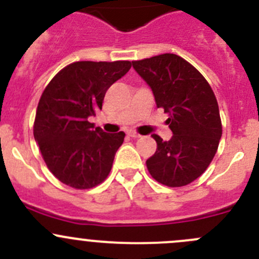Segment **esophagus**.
I'll return each instance as SVG.
<instances>
[{
	"instance_id": "1",
	"label": "esophagus",
	"mask_w": 259,
	"mask_h": 259,
	"mask_svg": "<svg viewBox=\"0 0 259 259\" xmlns=\"http://www.w3.org/2000/svg\"><path fill=\"white\" fill-rule=\"evenodd\" d=\"M127 135H129L130 138H134V139H138V138H140V135L138 134V133H135V132H129V133H127Z\"/></svg>"
}]
</instances>
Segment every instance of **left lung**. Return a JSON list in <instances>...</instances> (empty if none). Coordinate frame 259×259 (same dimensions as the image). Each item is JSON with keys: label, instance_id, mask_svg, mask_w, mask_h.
<instances>
[{"label": "left lung", "instance_id": "left-lung-1", "mask_svg": "<svg viewBox=\"0 0 259 259\" xmlns=\"http://www.w3.org/2000/svg\"><path fill=\"white\" fill-rule=\"evenodd\" d=\"M132 64L152 89L157 107L168 114L173 133L168 142L152 135L157 150L147 159L148 170L162 185H188L206 170L219 147L223 130L217 97L204 76L176 54L165 53Z\"/></svg>", "mask_w": 259, "mask_h": 259}]
</instances>
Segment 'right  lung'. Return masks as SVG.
<instances>
[{
    "label": "right lung",
    "instance_id": "1",
    "mask_svg": "<svg viewBox=\"0 0 259 259\" xmlns=\"http://www.w3.org/2000/svg\"><path fill=\"white\" fill-rule=\"evenodd\" d=\"M130 68L127 60L76 62L45 87L34 138L49 170L64 185L86 190L109 176L125 133H105L89 117L102 109L107 90Z\"/></svg>",
    "mask_w": 259,
    "mask_h": 259
}]
</instances>
